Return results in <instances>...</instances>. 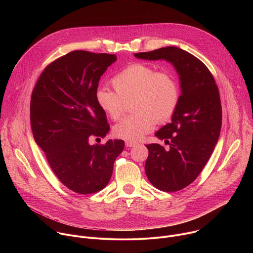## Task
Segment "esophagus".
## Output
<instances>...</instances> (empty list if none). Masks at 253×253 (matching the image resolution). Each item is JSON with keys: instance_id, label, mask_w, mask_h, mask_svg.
Masks as SVG:
<instances>
[{"instance_id": "esophagus-1", "label": "esophagus", "mask_w": 253, "mask_h": 253, "mask_svg": "<svg viewBox=\"0 0 253 253\" xmlns=\"http://www.w3.org/2000/svg\"><path fill=\"white\" fill-rule=\"evenodd\" d=\"M125 145L127 147H134V146L137 145V143L136 142H131V141H126L125 142Z\"/></svg>"}]
</instances>
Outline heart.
Masks as SVG:
<instances>
[{
	"instance_id": "obj_1",
	"label": "heart",
	"mask_w": 253,
	"mask_h": 253,
	"mask_svg": "<svg viewBox=\"0 0 253 253\" xmlns=\"http://www.w3.org/2000/svg\"><path fill=\"white\" fill-rule=\"evenodd\" d=\"M116 92L99 88L95 100L100 109L112 120L122 115L125 103L133 102V112L113 128L115 137L136 142L150 133L157 122L169 120L175 113L180 99V88L168 72H158L152 66L134 63L112 78Z\"/></svg>"
}]
</instances>
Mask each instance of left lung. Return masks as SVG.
I'll return each instance as SVG.
<instances>
[{
  "mask_svg": "<svg viewBox=\"0 0 253 253\" xmlns=\"http://www.w3.org/2000/svg\"><path fill=\"white\" fill-rule=\"evenodd\" d=\"M134 56L150 61L165 60L179 75L181 95L177 109L171 122L155 133L169 144L170 149L166 151L155 143L146 145L149 155L145 172L157 189L181 190L197 178L218 141L222 122L218 87L208 68L180 48L165 47Z\"/></svg>",
  "mask_w": 253,
  "mask_h": 253,
  "instance_id": "obj_1",
  "label": "left lung"
}]
</instances>
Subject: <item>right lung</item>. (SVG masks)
I'll use <instances>...</instances> for the list:
<instances>
[{
  "label": "right lung",
  "instance_id": "1",
  "mask_svg": "<svg viewBox=\"0 0 253 253\" xmlns=\"http://www.w3.org/2000/svg\"><path fill=\"white\" fill-rule=\"evenodd\" d=\"M116 55L77 50L48 65L32 93L31 128L36 143L60 181L79 194L102 190L123 151V140L90 145V136L109 132L95 100L101 76Z\"/></svg>",
  "mask_w": 253,
  "mask_h": 253
}]
</instances>
